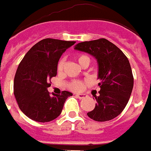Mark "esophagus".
I'll return each mask as SVG.
<instances>
[{
    "label": "esophagus",
    "mask_w": 151,
    "mask_h": 151,
    "mask_svg": "<svg viewBox=\"0 0 151 151\" xmlns=\"http://www.w3.org/2000/svg\"><path fill=\"white\" fill-rule=\"evenodd\" d=\"M76 96L79 99H84L87 97L86 94H76Z\"/></svg>",
    "instance_id": "esophagus-1"
}]
</instances>
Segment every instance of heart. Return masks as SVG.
<instances>
[{"instance_id":"b5f03b06","label":"heart","mask_w":151,"mask_h":151,"mask_svg":"<svg viewBox=\"0 0 151 151\" xmlns=\"http://www.w3.org/2000/svg\"><path fill=\"white\" fill-rule=\"evenodd\" d=\"M77 61L79 62L80 65L82 64L84 61H89V58L85 55H83V54H80L76 56ZM63 60H60L58 63V66H57V69L58 71H60L63 69ZM86 86V83L83 82V81H80V80H74L71 83L68 84V88L73 91V92H81L83 91V88Z\"/></svg>"}]
</instances>
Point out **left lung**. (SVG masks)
I'll use <instances>...</instances> for the list:
<instances>
[{
	"mask_svg": "<svg viewBox=\"0 0 151 151\" xmlns=\"http://www.w3.org/2000/svg\"><path fill=\"white\" fill-rule=\"evenodd\" d=\"M75 50L90 54L98 63L101 90L98 96L96 92H92L96 103L94 109L87 113L88 116L96 122L115 118L124 110L134 87V76L127 57L105 38L80 42Z\"/></svg>",
	"mask_w": 151,
	"mask_h": 151,
	"instance_id": "8db88e82",
	"label": "left lung"
}]
</instances>
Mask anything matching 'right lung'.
<instances>
[{
  "label": "right lung",
  "mask_w": 151,
  "mask_h": 151,
  "mask_svg": "<svg viewBox=\"0 0 151 151\" xmlns=\"http://www.w3.org/2000/svg\"><path fill=\"white\" fill-rule=\"evenodd\" d=\"M74 41L45 38L26 53L15 74L14 93L22 113L38 122L53 121L60 115L63 104L72 93L63 91L50 95L47 88L57 75V66L63 53Z\"/></svg>",
  "instance_id": "right-lung-1"
}]
</instances>
